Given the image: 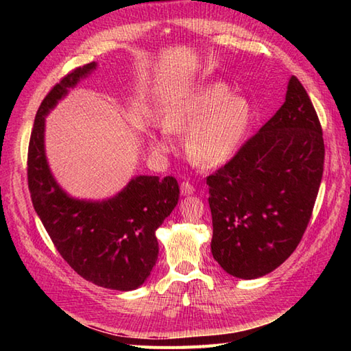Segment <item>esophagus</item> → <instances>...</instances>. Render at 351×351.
Masks as SVG:
<instances>
[{"mask_svg":"<svg viewBox=\"0 0 351 351\" xmlns=\"http://www.w3.org/2000/svg\"><path fill=\"white\" fill-rule=\"evenodd\" d=\"M193 193H195V185L189 181H182L181 182V195L190 196V195H193Z\"/></svg>","mask_w":351,"mask_h":351,"instance_id":"obj_1","label":"esophagus"}]
</instances>
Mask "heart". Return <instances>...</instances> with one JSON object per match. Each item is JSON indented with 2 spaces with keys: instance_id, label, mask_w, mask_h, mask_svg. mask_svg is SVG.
Here are the masks:
<instances>
[{
  "instance_id": "1",
  "label": "heart",
  "mask_w": 351,
  "mask_h": 351,
  "mask_svg": "<svg viewBox=\"0 0 351 351\" xmlns=\"http://www.w3.org/2000/svg\"><path fill=\"white\" fill-rule=\"evenodd\" d=\"M250 117L247 99L230 95L225 84H208L171 104L162 116L164 128L149 132V143L155 152L167 154L173 149L169 132H187L185 152L189 158L204 167L220 166L243 145Z\"/></svg>"
}]
</instances>
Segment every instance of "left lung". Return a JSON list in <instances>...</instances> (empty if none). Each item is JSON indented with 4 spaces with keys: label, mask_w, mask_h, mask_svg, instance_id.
<instances>
[{
    "label": "left lung",
    "mask_w": 351,
    "mask_h": 351,
    "mask_svg": "<svg viewBox=\"0 0 351 351\" xmlns=\"http://www.w3.org/2000/svg\"><path fill=\"white\" fill-rule=\"evenodd\" d=\"M323 167L322 125L293 75L276 114L206 178L211 252L223 270L256 279L285 263L308 228Z\"/></svg>",
    "instance_id": "1"
}]
</instances>
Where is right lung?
I'll use <instances>...</instances> for the list:
<instances>
[{"instance_id":"obj_1","label":"right lung","mask_w":351,"mask_h":351,"mask_svg":"<svg viewBox=\"0 0 351 351\" xmlns=\"http://www.w3.org/2000/svg\"><path fill=\"white\" fill-rule=\"evenodd\" d=\"M96 69L92 62L60 80L45 96L28 145V190L34 210L62 258L98 287L131 291L143 285L158 258L155 230L180 199L173 176H136L107 200H80L62 190L45 155V116Z\"/></svg>"}]
</instances>
